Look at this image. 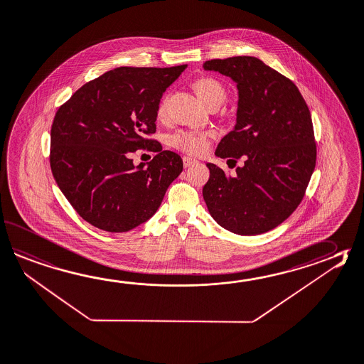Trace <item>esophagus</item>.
Here are the masks:
<instances>
[{
	"instance_id": "34e87169",
	"label": "esophagus",
	"mask_w": 364,
	"mask_h": 364,
	"mask_svg": "<svg viewBox=\"0 0 364 364\" xmlns=\"http://www.w3.org/2000/svg\"><path fill=\"white\" fill-rule=\"evenodd\" d=\"M183 164H184V167L188 168V167H191V166L197 164V161L193 159V158H191V156H183Z\"/></svg>"
}]
</instances>
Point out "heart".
<instances>
[{"instance_id": "obj_1", "label": "heart", "mask_w": 364, "mask_h": 364, "mask_svg": "<svg viewBox=\"0 0 364 364\" xmlns=\"http://www.w3.org/2000/svg\"><path fill=\"white\" fill-rule=\"evenodd\" d=\"M194 90L200 101L206 106L213 104L222 105L225 100V90L220 82L213 77H200L194 82ZM166 112V101L158 107V115L162 117ZM171 146L192 156L203 154L210 145V134L197 131H178L170 136Z\"/></svg>"}]
</instances>
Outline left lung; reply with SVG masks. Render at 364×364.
Returning a JSON list of instances; mask_svg holds the SVG:
<instances>
[{
    "instance_id": "left-lung-1",
    "label": "left lung",
    "mask_w": 364,
    "mask_h": 364,
    "mask_svg": "<svg viewBox=\"0 0 364 364\" xmlns=\"http://www.w3.org/2000/svg\"><path fill=\"white\" fill-rule=\"evenodd\" d=\"M238 90L236 124L215 156L244 164L230 176L208 164L203 200L215 222L241 236L274 230L304 198L316 162L311 114L294 82L255 57L206 60Z\"/></svg>"
}]
</instances>
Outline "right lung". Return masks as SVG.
Listing matches in <instances>:
<instances>
[{"mask_svg": "<svg viewBox=\"0 0 364 364\" xmlns=\"http://www.w3.org/2000/svg\"><path fill=\"white\" fill-rule=\"evenodd\" d=\"M186 67H118L58 109L50 131L53 176L85 222L120 233L156 214L183 161L146 136L156 132L164 90ZM141 147L159 154L134 166L130 153Z\"/></svg>", "mask_w": 364, "mask_h": 364, "instance_id": "obj_1", "label": "right lung"}]
</instances>
